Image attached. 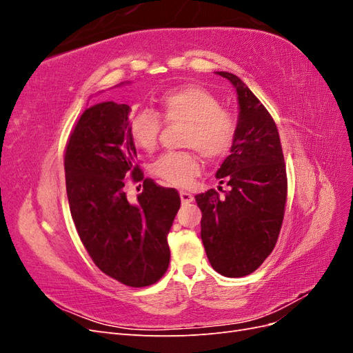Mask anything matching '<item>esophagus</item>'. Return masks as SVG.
Masks as SVG:
<instances>
[{
    "label": "esophagus",
    "instance_id": "obj_1",
    "mask_svg": "<svg viewBox=\"0 0 353 353\" xmlns=\"http://www.w3.org/2000/svg\"><path fill=\"white\" fill-rule=\"evenodd\" d=\"M179 197H181V201L184 203V205H187V203H191L194 200V197H193V194H190V193H187V191H181L179 193Z\"/></svg>",
    "mask_w": 353,
    "mask_h": 353
}]
</instances>
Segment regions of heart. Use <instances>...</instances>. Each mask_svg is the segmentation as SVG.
<instances>
[{
	"label": "heart",
	"mask_w": 353,
	"mask_h": 353,
	"mask_svg": "<svg viewBox=\"0 0 353 353\" xmlns=\"http://www.w3.org/2000/svg\"><path fill=\"white\" fill-rule=\"evenodd\" d=\"M159 108L166 123L185 125L184 147L194 148L209 162L230 154L236 143L237 122L230 110L221 108L215 94L197 85H183L160 95ZM163 121L145 109L132 114L128 132L134 144L145 153L154 152ZM194 150L165 153L154 162L153 174L166 184L188 187L200 174V160Z\"/></svg>",
	"instance_id": "obj_1"
}]
</instances>
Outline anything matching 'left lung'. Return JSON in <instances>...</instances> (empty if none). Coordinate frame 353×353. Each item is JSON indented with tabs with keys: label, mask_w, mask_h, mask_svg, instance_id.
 <instances>
[{
	"label": "left lung",
	"mask_w": 353,
	"mask_h": 353,
	"mask_svg": "<svg viewBox=\"0 0 353 353\" xmlns=\"http://www.w3.org/2000/svg\"><path fill=\"white\" fill-rule=\"evenodd\" d=\"M236 87L240 104L236 143L216 178L230 190L196 196L201 241L216 272L237 279L268 258L279 240L287 201V174L280 134L270 112L245 83L216 72Z\"/></svg>",
	"instance_id": "obj_1"
}]
</instances>
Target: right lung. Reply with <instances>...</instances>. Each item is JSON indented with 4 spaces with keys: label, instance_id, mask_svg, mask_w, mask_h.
I'll return each instance as SVG.
<instances>
[{
    "label": "right lung",
    "instance_id": "1",
    "mask_svg": "<svg viewBox=\"0 0 353 353\" xmlns=\"http://www.w3.org/2000/svg\"><path fill=\"white\" fill-rule=\"evenodd\" d=\"M130 105L103 101L85 109L65 148L66 193L78 236L99 270L130 287H147L169 266L168 232L181 199L144 178L128 132ZM143 182L135 203L124 185ZM141 187V185H140Z\"/></svg>",
    "mask_w": 353,
    "mask_h": 353
}]
</instances>
